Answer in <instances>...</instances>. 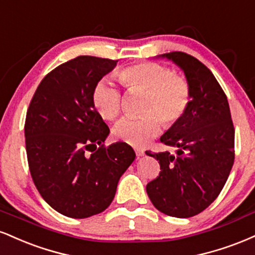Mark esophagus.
Masks as SVG:
<instances>
[{
    "label": "esophagus",
    "mask_w": 255,
    "mask_h": 255,
    "mask_svg": "<svg viewBox=\"0 0 255 255\" xmlns=\"http://www.w3.org/2000/svg\"><path fill=\"white\" fill-rule=\"evenodd\" d=\"M136 155H137V157H142V156H144V151L143 150H139V149H136Z\"/></svg>",
    "instance_id": "1"
}]
</instances>
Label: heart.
<instances>
[{"instance_id":"heart-1","label":"heart","mask_w":255,"mask_h":255,"mask_svg":"<svg viewBox=\"0 0 255 255\" xmlns=\"http://www.w3.org/2000/svg\"><path fill=\"white\" fill-rule=\"evenodd\" d=\"M119 82L128 91L144 93L142 118L123 119L115 128L117 139L133 146H144L160 132V121L166 127L175 124L185 115L191 101L187 81L173 75L169 68L157 63L143 62L128 65L117 73ZM92 103L106 121L121 113V93L106 80L99 81L92 92Z\"/></svg>"}]
</instances>
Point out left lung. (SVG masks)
Wrapping results in <instances>:
<instances>
[{"mask_svg":"<svg viewBox=\"0 0 255 255\" xmlns=\"http://www.w3.org/2000/svg\"><path fill=\"white\" fill-rule=\"evenodd\" d=\"M156 58L184 71L191 89L185 115L161 136L169 151L151 154L160 174L146 185L155 208L168 216L187 218L205 210L217 198L234 163L235 132L228 100L214 74L194 57L169 52Z\"/></svg>","mask_w":255,"mask_h":255,"instance_id":"obj_1","label":"left lung"}]
</instances>
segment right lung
<instances>
[{
	"instance_id": "right-lung-1",
	"label": "right lung",
	"mask_w": 255,
	"mask_h": 255,
	"mask_svg": "<svg viewBox=\"0 0 255 255\" xmlns=\"http://www.w3.org/2000/svg\"><path fill=\"white\" fill-rule=\"evenodd\" d=\"M117 62L79 56L63 63L44 77L27 111L33 182L45 202L64 216L87 218L106 210L136 157L127 143L104 146L110 128L92 103L94 86Z\"/></svg>"
}]
</instances>
